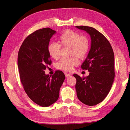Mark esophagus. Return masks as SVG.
<instances>
[{"label":"esophagus","instance_id":"obj_1","mask_svg":"<svg viewBox=\"0 0 130 130\" xmlns=\"http://www.w3.org/2000/svg\"><path fill=\"white\" fill-rule=\"evenodd\" d=\"M64 74H65V76H66V77H69L70 76V74L69 73L66 72V73H65Z\"/></svg>","mask_w":130,"mask_h":130}]
</instances>
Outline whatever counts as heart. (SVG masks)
<instances>
[{"instance_id": "1", "label": "heart", "mask_w": 130, "mask_h": 130, "mask_svg": "<svg viewBox=\"0 0 130 130\" xmlns=\"http://www.w3.org/2000/svg\"><path fill=\"white\" fill-rule=\"evenodd\" d=\"M61 47H69V59H62L57 64V68L66 71L72 70L78 64V60L86 56L89 50V41L87 37L79 35L72 30H67L58 38L57 43H51L48 46L49 55L54 59L60 56ZM77 58H76V57Z\"/></svg>"}]
</instances>
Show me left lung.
Returning a JSON list of instances; mask_svg holds the SVG:
<instances>
[{"mask_svg": "<svg viewBox=\"0 0 130 130\" xmlns=\"http://www.w3.org/2000/svg\"><path fill=\"white\" fill-rule=\"evenodd\" d=\"M76 28L86 31L90 36L91 47L86 60L81 66L89 75L76 79L75 88L79 100L84 104L96 105L108 95L115 78L114 53L107 39L91 27L80 26Z\"/></svg>", "mask_w": 130, "mask_h": 130, "instance_id": "1", "label": "left lung"}]
</instances>
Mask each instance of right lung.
I'll use <instances>...</instances> for the list:
<instances>
[{
    "label": "right lung",
    "mask_w": 130,
    "mask_h": 130,
    "mask_svg": "<svg viewBox=\"0 0 130 130\" xmlns=\"http://www.w3.org/2000/svg\"><path fill=\"white\" fill-rule=\"evenodd\" d=\"M56 33L50 28L35 31L25 39L18 56V66L24 90L31 100L42 107L50 106L57 101L65 79L64 73L60 70H56L52 76L44 73L47 66L52 63L48 46Z\"/></svg>",
    "instance_id": "1"
}]
</instances>
